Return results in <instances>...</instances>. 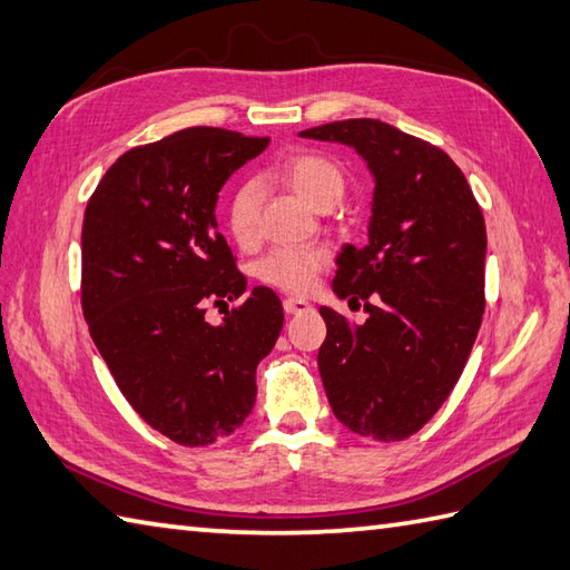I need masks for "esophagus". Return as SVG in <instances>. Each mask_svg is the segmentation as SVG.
Masks as SVG:
<instances>
[{
  "label": "esophagus",
  "mask_w": 570,
  "mask_h": 570,
  "mask_svg": "<svg viewBox=\"0 0 570 570\" xmlns=\"http://www.w3.org/2000/svg\"><path fill=\"white\" fill-rule=\"evenodd\" d=\"M313 306L308 304L306 298H294V296H288V298H284V311L288 313V316H298V313H308Z\"/></svg>",
  "instance_id": "obj_1"
}]
</instances>
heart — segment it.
Listing matches in <instances>:
<instances>
[{
  "instance_id": "1",
  "label": "heart",
  "mask_w": 570,
  "mask_h": 570,
  "mask_svg": "<svg viewBox=\"0 0 570 570\" xmlns=\"http://www.w3.org/2000/svg\"><path fill=\"white\" fill-rule=\"evenodd\" d=\"M276 178L292 188L296 196L318 210H328L341 200L345 190L343 168L323 154L298 151L288 154L274 168ZM259 196L252 184H242L233 190L225 208L227 233L237 245L249 247L257 239ZM331 254L321 247L298 249H272L257 262V276L264 284L282 288V292L304 294L316 282V276L328 266Z\"/></svg>"
}]
</instances>
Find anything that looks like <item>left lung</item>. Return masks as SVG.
<instances>
[{
	"instance_id": "1",
	"label": "left lung",
	"mask_w": 570,
	"mask_h": 570,
	"mask_svg": "<svg viewBox=\"0 0 570 570\" xmlns=\"http://www.w3.org/2000/svg\"><path fill=\"white\" fill-rule=\"evenodd\" d=\"M341 141L374 176L370 242L337 257L333 292L365 301L350 325L321 306V380L335 419L374 441L414 435L453 392L485 313V217L443 149L380 119L304 129Z\"/></svg>"
}]
</instances>
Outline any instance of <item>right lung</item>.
Returning a JSON list of instances; mask_svg holds the SVG:
<instances>
[{"mask_svg": "<svg viewBox=\"0 0 570 570\" xmlns=\"http://www.w3.org/2000/svg\"><path fill=\"white\" fill-rule=\"evenodd\" d=\"M269 137L188 127L125 151L85 208L80 304L95 347L131 409L178 445H210L249 416L259 360L284 325L259 286L220 325L208 306L247 278L217 233L225 180Z\"/></svg>", "mask_w": 570, "mask_h": 570, "instance_id": "1", "label": "right lung"}]
</instances>
